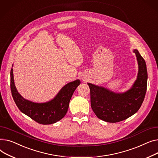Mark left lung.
<instances>
[{"mask_svg":"<svg viewBox=\"0 0 158 158\" xmlns=\"http://www.w3.org/2000/svg\"><path fill=\"white\" fill-rule=\"evenodd\" d=\"M138 64V73L132 87L124 93H115L103 87L89 83L91 107L96 115L108 123L122 121L140 109L145 98L147 85L145 61L137 50H134Z\"/></svg>","mask_w":158,"mask_h":158,"instance_id":"left-lung-1","label":"left lung"}]
</instances>
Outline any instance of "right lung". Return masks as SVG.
I'll return each mask as SVG.
<instances>
[{"label": "right lung", "mask_w": 158, "mask_h": 158, "mask_svg": "<svg viewBox=\"0 0 158 158\" xmlns=\"http://www.w3.org/2000/svg\"><path fill=\"white\" fill-rule=\"evenodd\" d=\"M11 90L13 99L22 113L41 124H52L59 121L66 114L70 99L74 91L80 84L77 80L64 86L52 100L43 103H37L24 99L17 91L11 69Z\"/></svg>", "instance_id": "add662e5"}]
</instances>
